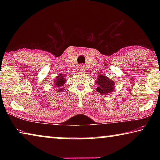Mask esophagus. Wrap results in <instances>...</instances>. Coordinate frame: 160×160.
<instances>
[{
  "instance_id": "34e87169",
  "label": "esophagus",
  "mask_w": 160,
  "mask_h": 160,
  "mask_svg": "<svg viewBox=\"0 0 160 160\" xmlns=\"http://www.w3.org/2000/svg\"><path fill=\"white\" fill-rule=\"evenodd\" d=\"M84 70H85V67H84L83 65H80L79 69H78V70H79V71L82 72V71H84Z\"/></svg>"
}]
</instances>
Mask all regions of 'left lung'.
Segmentation results:
<instances>
[{
    "label": "left lung",
    "instance_id": "8db88e82",
    "mask_svg": "<svg viewBox=\"0 0 160 160\" xmlns=\"http://www.w3.org/2000/svg\"><path fill=\"white\" fill-rule=\"evenodd\" d=\"M96 84L98 85V87L96 88V90L102 94L111 93L114 90L115 86L113 81L111 80L109 78L102 75H97Z\"/></svg>",
    "mask_w": 160,
    "mask_h": 160
}]
</instances>
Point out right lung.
Instances as JSON below:
<instances>
[{
    "mask_svg": "<svg viewBox=\"0 0 160 160\" xmlns=\"http://www.w3.org/2000/svg\"><path fill=\"white\" fill-rule=\"evenodd\" d=\"M65 82H66V78H65L64 76H62V74H60L59 75H58L57 77H56L55 85L60 88L58 90V92H61L63 90V88H62V86L64 85Z\"/></svg>",
    "mask_w": 160,
    "mask_h": 160,
    "instance_id": "right-lung-1",
    "label": "right lung"
}]
</instances>
